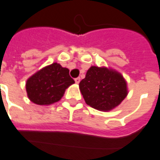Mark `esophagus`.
Returning <instances> with one entry per match:
<instances>
[{
	"label": "esophagus",
	"instance_id": "obj_1",
	"mask_svg": "<svg viewBox=\"0 0 160 160\" xmlns=\"http://www.w3.org/2000/svg\"><path fill=\"white\" fill-rule=\"evenodd\" d=\"M74 81H75V83H76V84L80 83V77H77V78H75V79H74Z\"/></svg>",
	"mask_w": 160,
	"mask_h": 160
}]
</instances>
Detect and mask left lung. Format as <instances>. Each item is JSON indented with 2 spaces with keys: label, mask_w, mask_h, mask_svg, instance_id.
Instances as JSON below:
<instances>
[{
  "label": "left lung",
  "mask_w": 160,
  "mask_h": 160,
  "mask_svg": "<svg viewBox=\"0 0 160 160\" xmlns=\"http://www.w3.org/2000/svg\"><path fill=\"white\" fill-rule=\"evenodd\" d=\"M79 86L86 104L101 111L113 109L127 96L122 75L107 68L91 67Z\"/></svg>",
  "instance_id": "8db88e82"
}]
</instances>
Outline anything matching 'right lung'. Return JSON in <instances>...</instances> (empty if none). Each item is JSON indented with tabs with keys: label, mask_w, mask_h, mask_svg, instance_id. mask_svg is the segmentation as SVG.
I'll use <instances>...</instances> for the list:
<instances>
[{
	"label": "right lung",
	"mask_w": 160,
	"mask_h": 160,
	"mask_svg": "<svg viewBox=\"0 0 160 160\" xmlns=\"http://www.w3.org/2000/svg\"><path fill=\"white\" fill-rule=\"evenodd\" d=\"M74 83L68 68L54 62L32 75L27 80L26 91L34 103L49 105L58 102L65 89Z\"/></svg>",
	"instance_id": "1"
}]
</instances>
